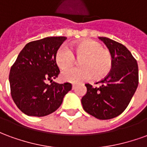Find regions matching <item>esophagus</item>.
Listing matches in <instances>:
<instances>
[{
	"instance_id": "34e87169",
	"label": "esophagus",
	"mask_w": 147,
	"mask_h": 147,
	"mask_svg": "<svg viewBox=\"0 0 147 147\" xmlns=\"http://www.w3.org/2000/svg\"><path fill=\"white\" fill-rule=\"evenodd\" d=\"M76 86V83H72V89H75Z\"/></svg>"
}]
</instances>
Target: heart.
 <instances>
[{"label":"heart","mask_w":147,"mask_h":147,"mask_svg":"<svg viewBox=\"0 0 147 147\" xmlns=\"http://www.w3.org/2000/svg\"><path fill=\"white\" fill-rule=\"evenodd\" d=\"M73 51L80 59L81 67L64 71L61 74L64 80L75 83L90 80L93 76L94 80H98L110 72L113 66L112 55L99 42L92 39H84L74 44ZM74 55L67 45H62L56 53L57 64L62 69L73 66L76 62Z\"/></svg>","instance_id":"1"}]
</instances>
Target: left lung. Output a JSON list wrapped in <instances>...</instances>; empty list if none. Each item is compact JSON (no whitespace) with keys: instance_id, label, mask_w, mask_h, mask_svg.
I'll use <instances>...</instances> for the list:
<instances>
[{"instance_id":"obj_1","label":"left lung","mask_w":147,"mask_h":147,"mask_svg":"<svg viewBox=\"0 0 147 147\" xmlns=\"http://www.w3.org/2000/svg\"><path fill=\"white\" fill-rule=\"evenodd\" d=\"M98 38L112 55V69L98 82L99 87L85 84L87 91L81 102L87 113L99 120H109L122 113L131 102L139 85V68L136 60L124 45L105 37Z\"/></svg>"}]
</instances>
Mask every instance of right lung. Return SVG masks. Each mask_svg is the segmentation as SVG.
Segmentation results:
<instances>
[{
  "mask_svg": "<svg viewBox=\"0 0 147 147\" xmlns=\"http://www.w3.org/2000/svg\"><path fill=\"white\" fill-rule=\"evenodd\" d=\"M65 37H48L25 45L9 73L11 95L24 113L45 117L57 110L71 84H59L53 81L60 70L56 53ZM49 81L51 84H48Z\"/></svg>",
  "mask_w": 147,
  "mask_h": 147,
  "instance_id": "add662e5",
  "label": "right lung"
}]
</instances>
